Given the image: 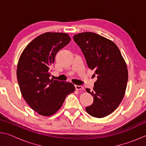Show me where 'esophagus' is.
I'll use <instances>...</instances> for the list:
<instances>
[{
	"label": "esophagus",
	"mask_w": 146,
	"mask_h": 146,
	"mask_svg": "<svg viewBox=\"0 0 146 146\" xmlns=\"http://www.w3.org/2000/svg\"><path fill=\"white\" fill-rule=\"evenodd\" d=\"M75 88L76 90H84V88L82 86H78L76 85L75 86Z\"/></svg>",
	"instance_id": "esophagus-1"
}]
</instances>
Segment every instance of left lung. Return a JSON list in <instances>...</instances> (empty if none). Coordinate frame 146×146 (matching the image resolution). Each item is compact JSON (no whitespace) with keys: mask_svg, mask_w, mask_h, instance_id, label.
<instances>
[{"mask_svg":"<svg viewBox=\"0 0 146 146\" xmlns=\"http://www.w3.org/2000/svg\"><path fill=\"white\" fill-rule=\"evenodd\" d=\"M86 63L97 76L93 91V103L86 108L93 117L103 118L118 108L124 96L128 80L127 66L117 45L95 33L85 32L73 36Z\"/></svg>","mask_w":146,"mask_h":146,"instance_id":"8db88e82","label":"left lung"}]
</instances>
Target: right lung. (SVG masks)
Wrapping results in <instances>:
<instances>
[{"instance_id":"1","label":"right lung","mask_w":146,"mask_h":146,"mask_svg":"<svg viewBox=\"0 0 146 146\" xmlns=\"http://www.w3.org/2000/svg\"><path fill=\"white\" fill-rule=\"evenodd\" d=\"M70 40L66 33H43L32 40L20 56L17 70L20 90L26 102L39 115H53L68 94L75 90L72 83L49 79L56 54Z\"/></svg>"}]
</instances>
